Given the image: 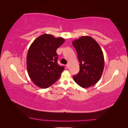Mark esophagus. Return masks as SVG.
<instances>
[{"mask_svg": "<svg viewBox=\"0 0 128 128\" xmlns=\"http://www.w3.org/2000/svg\"><path fill=\"white\" fill-rule=\"evenodd\" d=\"M69 64H66V67H67V68H69Z\"/></svg>", "mask_w": 128, "mask_h": 128, "instance_id": "esophagus-1", "label": "esophagus"}]
</instances>
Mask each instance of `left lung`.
Here are the masks:
<instances>
[{
	"label": "left lung",
	"mask_w": 128,
	"mask_h": 128,
	"mask_svg": "<svg viewBox=\"0 0 128 128\" xmlns=\"http://www.w3.org/2000/svg\"><path fill=\"white\" fill-rule=\"evenodd\" d=\"M77 52L79 70L73 79L79 86L87 88L100 80L104 68V60L102 51L94 39L83 36L72 42Z\"/></svg>",
	"instance_id": "8db88e82"
}]
</instances>
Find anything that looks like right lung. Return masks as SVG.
Segmentation results:
<instances>
[{
    "label": "right lung",
    "mask_w": 128,
    "mask_h": 128,
    "mask_svg": "<svg viewBox=\"0 0 128 128\" xmlns=\"http://www.w3.org/2000/svg\"><path fill=\"white\" fill-rule=\"evenodd\" d=\"M64 42L62 37L44 34L31 44L27 56V69L31 80L40 88H47L58 80L64 66L57 63L56 50Z\"/></svg>",
    "instance_id": "add662e5"
}]
</instances>
